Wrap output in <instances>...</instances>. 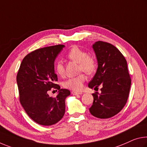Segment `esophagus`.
Here are the masks:
<instances>
[{
    "label": "esophagus",
    "instance_id": "34e87169",
    "mask_svg": "<svg viewBox=\"0 0 147 147\" xmlns=\"http://www.w3.org/2000/svg\"><path fill=\"white\" fill-rule=\"evenodd\" d=\"M72 94H73L74 95H82V92H74V91H73V92H72Z\"/></svg>",
    "mask_w": 147,
    "mask_h": 147
}]
</instances>
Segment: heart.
I'll use <instances>...</instances> for the list:
<instances>
[{
	"instance_id": "1",
	"label": "heart",
	"mask_w": 147,
	"mask_h": 147,
	"mask_svg": "<svg viewBox=\"0 0 147 147\" xmlns=\"http://www.w3.org/2000/svg\"><path fill=\"white\" fill-rule=\"evenodd\" d=\"M69 59L73 60L78 63L79 71H83L87 74H91L96 69V61L94 57L88 55L84 50H82L78 46L72 47L67 54ZM56 73L59 76H63L65 74V67L61 61H58L55 66ZM84 74H80L79 75L69 78L63 83L64 88L73 91H80L83 87V84L86 81Z\"/></svg>"
}]
</instances>
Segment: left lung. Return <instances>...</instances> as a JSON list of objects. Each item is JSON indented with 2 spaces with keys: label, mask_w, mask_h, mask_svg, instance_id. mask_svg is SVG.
<instances>
[{
  "label": "left lung",
  "mask_w": 147,
  "mask_h": 147,
  "mask_svg": "<svg viewBox=\"0 0 147 147\" xmlns=\"http://www.w3.org/2000/svg\"><path fill=\"white\" fill-rule=\"evenodd\" d=\"M98 67L88 84L90 88L101 86V93L95 92L94 102L90 108L92 115L98 118L113 117L124 108L129 96L131 78L127 61L115 46L97 41L92 46Z\"/></svg>",
  "instance_id": "8db88e82"
}]
</instances>
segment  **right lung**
<instances>
[{
	"mask_svg": "<svg viewBox=\"0 0 147 147\" xmlns=\"http://www.w3.org/2000/svg\"><path fill=\"white\" fill-rule=\"evenodd\" d=\"M64 45L38 49L23 58L17 74L20 101L32 120L42 125L56 124L65 114V99L71 94L55 84L57 76L54 61ZM52 87L59 90L56 98L48 95Z\"/></svg>",
	"mask_w": 147,
	"mask_h": 147,
	"instance_id": "1",
	"label": "right lung"
}]
</instances>
